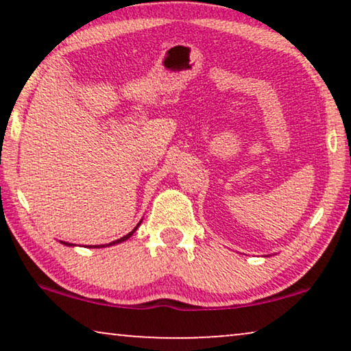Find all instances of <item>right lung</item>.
Here are the masks:
<instances>
[{"instance_id": "1", "label": "right lung", "mask_w": 351, "mask_h": 351, "mask_svg": "<svg viewBox=\"0 0 351 351\" xmlns=\"http://www.w3.org/2000/svg\"><path fill=\"white\" fill-rule=\"evenodd\" d=\"M141 222H142V220H141ZM141 222H138V223H137V227H138V225H141ZM137 227H136V228H134V230H132V232H129V233L126 234V237H123V238H119V239H117V241H112V243H108V244H104V246H94V247H105V246H113V244H118V243H123V241H126V239H128V238H131V237H132V233H134V232H136V230H137ZM62 244H65V246H71V244H70V243H65V241H62ZM90 247H93V246H90Z\"/></svg>"}]
</instances>
